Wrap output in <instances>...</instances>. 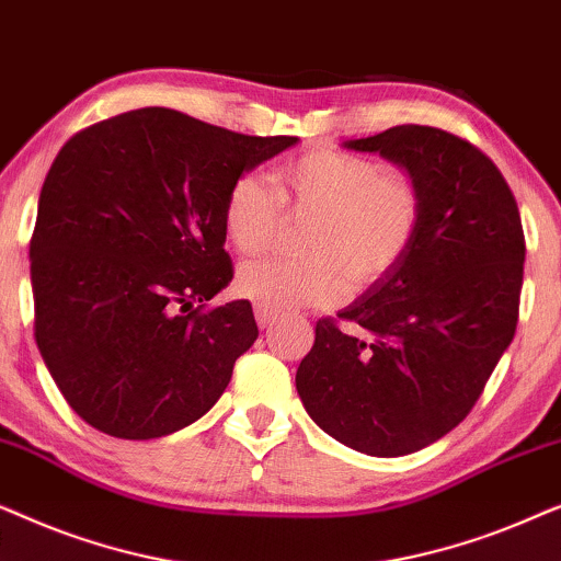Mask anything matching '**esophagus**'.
I'll return each instance as SVG.
<instances>
[{
  "mask_svg": "<svg viewBox=\"0 0 561 561\" xmlns=\"http://www.w3.org/2000/svg\"><path fill=\"white\" fill-rule=\"evenodd\" d=\"M255 319H257L260 329H267L275 319H278V313L271 311V309H265V306H255Z\"/></svg>",
  "mask_w": 561,
  "mask_h": 561,
  "instance_id": "esophagus-1",
  "label": "esophagus"
}]
</instances>
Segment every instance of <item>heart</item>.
Returning a JSON list of instances; mask_svg holds the SVG:
<instances>
[{
    "mask_svg": "<svg viewBox=\"0 0 561 561\" xmlns=\"http://www.w3.org/2000/svg\"><path fill=\"white\" fill-rule=\"evenodd\" d=\"M280 206L309 214L306 257L244 265L237 290L271 311L329 304L367 290L396 271L424 225V191L411 173L344 150H309L273 173V186L244 173L227 188L221 227L240 255L271 248Z\"/></svg>",
    "mask_w": 561,
    "mask_h": 561,
    "instance_id": "obj_1",
    "label": "heart"
}]
</instances>
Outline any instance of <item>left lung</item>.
Masks as SVG:
<instances>
[{"label": "left lung", "instance_id": "8db88e82", "mask_svg": "<svg viewBox=\"0 0 561 561\" xmlns=\"http://www.w3.org/2000/svg\"><path fill=\"white\" fill-rule=\"evenodd\" d=\"M344 148L403 165L424 191V225L393 273L317 321L296 390L336 442L403 457L462 424L513 342L524 227L503 173L465 137L398 125Z\"/></svg>", "mask_w": 561, "mask_h": 561}]
</instances>
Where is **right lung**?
I'll return each instance as SVG.
<instances>
[{
	"label": "right lung",
	"instance_id": "obj_1",
	"mask_svg": "<svg viewBox=\"0 0 561 561\" xmlns=\"http://www.w3.org/2000/svg\"><path fill=\"white\" fill-rule=\"evenodd\" d=\"M296 140L145 106L60 148L30 240L35 342L87 424L156 439L219 401L257 340L250 301L206 306L234 275L221 206Z\"/></svg>",
	"mask_w": 561,
	"mask_h": 561
}]
</instances>
